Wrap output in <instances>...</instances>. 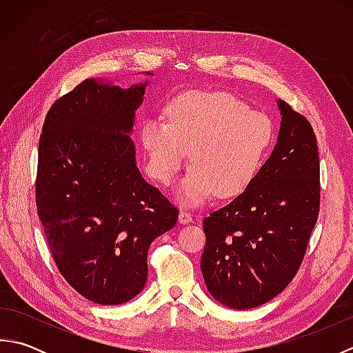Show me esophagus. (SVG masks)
<instances>
[{
  "label": "esophagus",
  "mask_w": 353,
  "mask_h": 353,
  "mask_svg": "<svg viewBox=\"0 0 353 353\" xmlns=\"http://www.w3.org/2000/svg\"><path fill=\"white\" fill-rule=\"evenodd\" d=\"M192 221H194V219L190 212H186V211L179 212V223L181 224H190Z\"/></svg>",
  "instance_id": "esophagus-1"
}]
</instances>
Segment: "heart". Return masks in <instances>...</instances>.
<instances>
[{
	"label": "heart",
	"instance_id": "b5f03b06",
	"mask_svg": "<svg viewBox=\"0 0 353 353\" xmlns=\"http://www.w3.org/2000/svg\"><path fill=\"white\" fill-rule=\"evenodd\" d=\"M167 117L168 123L150 118L142 124L141 144L150 174L163 185L174 181L190 152L194 165L177 188L188 206L201 205L215 192L223 199L243 194L274 142L272 119L228 92L181 94L168 104Z\"/></svg>",
	"mask_w": 353,
	"mask_h": 353
}]
</instances>
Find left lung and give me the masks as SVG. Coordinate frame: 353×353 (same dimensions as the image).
<instances>
[{
  "instance_id": "8db88e82",
  "label": "left lung",
  "mask_w": 353,
  "mask_h": 353,
  "mask_svg": "<svg viewBox=\"0 0 353 353\" xmlns=\"http://www.w3.org/2000/svg\"><path fill=\"white\" fill-rule=\"evenodd\" d=\"M277 141L258 176L206 216L201 274L216 302L256 308L285 290L302 264L320 208V163L311 124L277 100Z\"/></svg>"
}]
</instances>
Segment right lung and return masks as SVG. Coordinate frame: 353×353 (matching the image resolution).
I'll use <instances>...</instances> for the list:
<instances>
[{
    "label": "right lung",
    "instance_id": "obj_1",
    "mask_svg": "<svg viewBox=\"0 0 353 353\" xmlns=\"http://www.w3.org/2000/svg\"><path fill=\"white\" fill-rule=\"evenodd\" d=\"M147 85L86 79L52 104L42 127L37 214L59 272L99 305L139 294L150 244L179 216L137 165L132 133Z\"/></svg>",
    "mask_w": 353,
    "mask_h": 353
}]
</instances>
